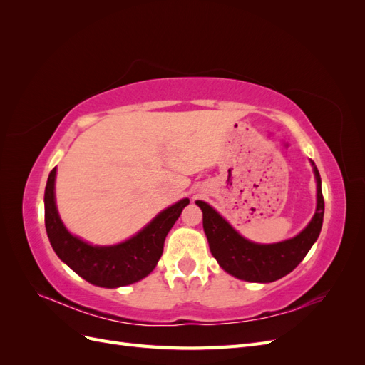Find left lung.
I'll return each mask as SVG.
<instances>
[{"label":"left lung","mask_w":365,"mask_h":365,"mask_svg":"<svg viewBox=\"0 0 365 365\" xmlns=\"http://www.w3.org/2000/svg\"><path fill=\"white\" fill-rule=\"evenodd\" d=\"M312 165L317 180L315 215L300 235L279 244L262 245L247 240L215 208L204 201H196V205L202 210V225L210 251L220 268L240 280L271 283L298 267L318 239L324 216L322 178L314 163Z\"/></svg>","instance_id":"8db88e82"}]
</instances>
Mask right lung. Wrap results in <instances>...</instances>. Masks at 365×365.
<instances>
[{"instance_id": "add662e5", "label": "right lung", "mask_w": 365, "mask_h": 365, "mask_svg": "<svg viewBox=\"0 0 365 365\" xmlns=\"http://www.w3.org/2000/svg\"><path fill=\"white\" fill-rule=\"evenodd\" d=\"M54 180H56V168L48 175L46 195H43L46 228L50 244L58 257L67 263L76 274L102 288H118L149 275L161 257L165 236L180 217L182 208L190 202L185 197L163 210L140 233L121 244L93 247L73 236L62 224L54 201Z\"/></svg>"}]
</instances>
